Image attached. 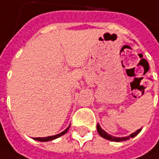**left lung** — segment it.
I'll list each match as a JSON object with an SVG mask.
<instances>
[{"mask_svg":"<svg viewBox=\"0 0 159 159\" xmlns=\"http://www.w3.org/2000/svg\"><path fill=\"white\" fill-rule=\"evenodd\" d=\"M97 131H98V134L101 136L102 137H104V138H106V139H108V140H111V141H116V142H118V141H123V140H126V139H128L129 137H134L137 136V134L141 131V129H138L137 131H136L135 133H133V134H131L129 137H112V136H110L108 135L107 132H105L102 128H101V126L99 125H97Z\"/></svg>","mask_w":159,"mask_h":159,"instance_id":"8db88e82","label":"left lung"}]
</instances>
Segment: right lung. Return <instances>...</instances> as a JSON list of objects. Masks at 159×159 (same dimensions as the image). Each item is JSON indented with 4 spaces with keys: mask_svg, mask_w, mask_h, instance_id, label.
<instances>
[{
    "mask_svg": "<svg viewBox=\"0 0 159 159\" xmlns=\"http://www.w3.org/2000/svg\"><path fill=\"white\" fill-rule=\"evenodd\" d=\"M69 127H70V126H68L64 132H62V133H60V134H58V135H55V136H52V137H34V140H38V141H42V142L51 141V140H53V139H55V138H58L59 137H61V136L65 135V133L67 132V130L69 129Z\"/></svg>",
    "mask_w": 159,
    "mask_h": 159,
    "instance_id": "1",
    "label": "right lung"
}]
</instances>
